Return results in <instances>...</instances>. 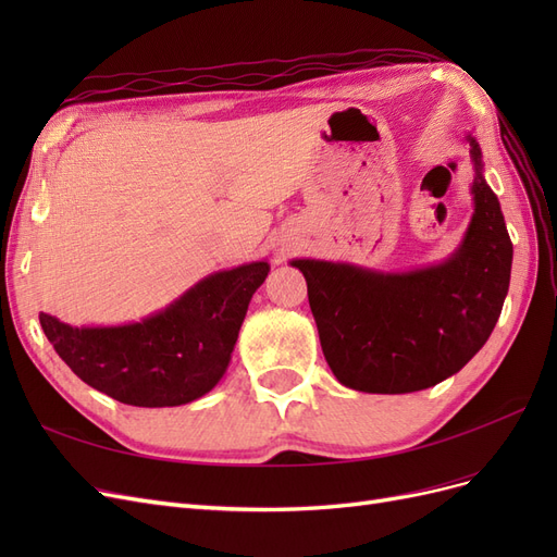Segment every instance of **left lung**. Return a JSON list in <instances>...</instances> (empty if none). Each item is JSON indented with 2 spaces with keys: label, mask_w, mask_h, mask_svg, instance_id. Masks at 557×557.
Wrapping results in <instances>:
<instances>
[{
  "label": "left lung",
  "mask_w": 557,
  "mask_h": 557,
  "mask_svg": "<svg viewBox=\"0 0 557 557\" xmlns=\"http://www.w3.org/2000/svg\"><path fill=\"white\" fill-rule=\"evenodd\" d=\"M474 213L448 258L404 272L295 258L307 278L323 356L342 385L404 395L458 374L495 330L509 293L513 246L497 195L467 134Z\"/></svg>",
  "instance_id": "obj_1"
}]
</instances>
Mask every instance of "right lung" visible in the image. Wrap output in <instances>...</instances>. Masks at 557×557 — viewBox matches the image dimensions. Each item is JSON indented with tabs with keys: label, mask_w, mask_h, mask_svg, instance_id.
I'll return each mask as SVG.
<instances>
[{
	"label": "right lung",
	"mask_w": 557,
	"mask_h": 557,
	"mask_svg": "<svg viewBox=\"0 0 557 557\" xmlns=\"http://www.w3.org/2000/svg\"><path fill=\"white\" fill-rule=\"evenodd\" d=\"M269 262L221 269L137 323L70 325L41 313L58 356L95 391L132 407H181L225 376L250 297Z\"/></svg>",
	"instance_id": "obj_1"
}]
</instances>
